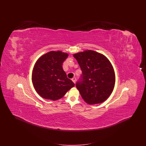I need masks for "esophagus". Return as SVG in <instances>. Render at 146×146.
<instances>
[{
    "mask_svg": "<svg viewBox=\"0 0 146 146\" xmlns=\"http://www.w3.org/2000/svg\"><path fill=\"white\" fill-rule=\"evenodd\" d=\"M72 80L73 82L74 83L76 84V77H73V78L72 79Z\"/></svg>",
    "mask_w": 146,
    "mask_h": 146,
    "instance_id": "esophagus-1",
    "label": "esophagus"
}]
</instances>
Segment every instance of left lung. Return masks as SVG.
<instances>
[{"instance_id":"8db88e82","label":"left lung","mask_w":146,"mask_h":146,"mask_svg":"<svg viewBox=\"0 0 146 146\" xmlns=\"http://www.w3.org/2000/svg\"><path fill=\"white\" fill-rule=\"evenodd\" d=\"M82 74L76 83L77 89L88 104L104 102L111 94L115 74L110 61L102 54L86 50L73 55Z\"/></svg>"}]
</instances>
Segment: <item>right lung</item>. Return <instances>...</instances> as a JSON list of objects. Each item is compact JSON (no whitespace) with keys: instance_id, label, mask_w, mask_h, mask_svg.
<instances>
[{"instance_id":"1","label":"right lung","mask_w":146,"mask_h":146,"mask_svg":"<svg viewBox=\"0 0 146 146\" xmlns=\"http://www.w3.org/2000/svg\"><path fill=\"white\" fill-rule=\"evenodd\" d=\"M68 55L62 51H50L40 57L35 64L32 82L42 97L51 100L61 98L74 86L67 78L62 63Z\"/></svg>"}]
</instances>
